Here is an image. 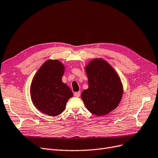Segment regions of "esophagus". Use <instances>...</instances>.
<instances>
[{"label": "esophagus", "mask_w": 158, "mask_h": 158, "mask_svg": "<svg viewBox=\"0 0 158 158\" xmlns=\"http://www.w3.org/2000/svg\"><path fill=\"white\" fill-rule=\"evenodd\" d=\"M74 96L75 97H79L80 96V92H76L74 93Z\"/></svg>", "instance_id": "esophagus-1"}]
</instances>
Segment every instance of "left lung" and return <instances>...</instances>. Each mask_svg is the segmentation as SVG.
<instances>
[{
	"label": "left lung",
	"mask_w": 158,
	"mask_h": 158,
	"mask_svg": "<svg viewBox=\"0 0 158 158\" xmlns=\"http://www.w3.org/2000/svg\"><path fill=\"white\" fill-rule=\"evenodd\" d=\"M89 88L81 98L86 108L96 115L109 114L119 105L123 95V85L114 69L103 59L95 58L85 67Z\"/></svg>",
	"instance_id": "left-lung-1"
}]
</instances>
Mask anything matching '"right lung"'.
<instances>
[{
    "instance_id": "obj_1",
    "label": "right lung",
    "mask_w": 158,
    "mask_h": 158,
    "mask_svg": "<svg viewBox=\"0 0 158 158\" xmlns=\"http://www.w3.org/2000/svg\"><path fill=\"white\" fill-rule=\"evenodd\" d=\"M64 66L60 61L49 60L34 76L30 94L34 106L43 113L57 116L65 110L73 93L62 81Z\"/></svg>"
}]
</instances>
